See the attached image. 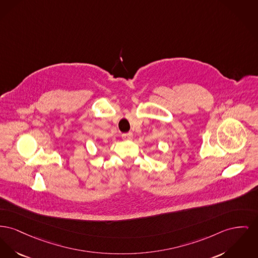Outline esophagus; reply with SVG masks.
Listing matches in <instances>:
<instances>
[{
	"label": "esophagus",
	"mask_w": 258,
	"mask_h": 258,
	"mask_svg": "<svg viewBox=\"0 0 258 258\" xmlns=\"http://www.w3.org/2000/svg\"><path fill=\"white\" fill-rule=\"evenodd\" d=\"M133 138H134V135L132 133H127V134L122 135V139L123 140H132Z\"/></svg>",
	"instance_id": "1"
}]
</instances>
